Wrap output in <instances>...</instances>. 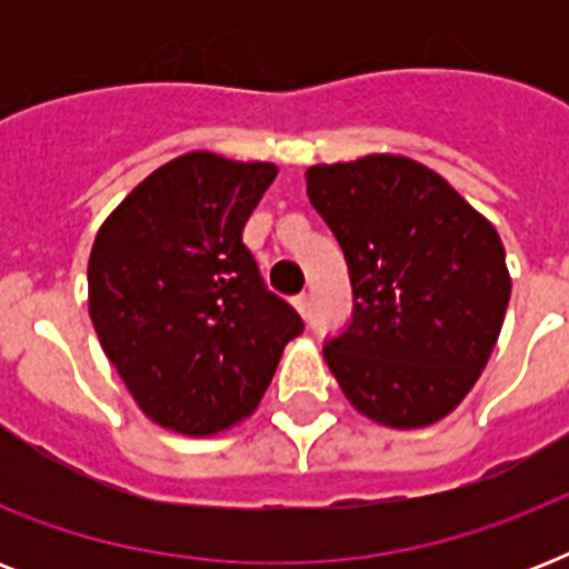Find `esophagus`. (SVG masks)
Returning a JSON list of instances; mask_svg holds the SVG:
<instances>
[{"instance_id": "34e87169", "label": "esophagus", "mask_w": 569, "mask_h": 569, "mask_svg": "<svg viewBox=\"0 0 569 569\" xmlns=\"http://www.w3.org/2000/svg\"><path fill=\"white\" fill-rule=\"evenodd\" d=\"M295 307H298V312H301L303 319H310V295H298V298H295Z\"/></svg>"}]
</instances>
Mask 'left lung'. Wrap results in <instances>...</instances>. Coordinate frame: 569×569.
Returning a JSON list of instances; mask_svg holds the SVG:
<instances>
[{
	"label": "left lung",
	"instance_id": "left-lung-1",
	"mask_svg": "<svg viewBox=\"0 0 569 569\" xmlns=\"http://www.w3.org/2000/svg\"><path fill=\"white\" fill-rule=\"evenodd\" d=\"M307 194L346 253L355 310L325 360L351 405L422 428L463 401L502 330L511 277L493 223L405 156L316 164Z\"/></svg>",
	"mask_w": 569,
	"mask_h": 569
}]
</instances>
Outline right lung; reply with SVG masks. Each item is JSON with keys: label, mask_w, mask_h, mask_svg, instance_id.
<instances>
[{"label": "right lung", "mask_w": 569, "mask_h": 569, "mask_svg": "<svg viewBox=\"0 0 569 569\" xmlns=\"http://www.w3.org/2000/svg\"><path fill=\"white\" fill-rule=\"evenodd\" d=\"M271 162L186 153L153 171L97 232L88 307L100 346L153 422L189 437L259 405L301 316L266 280L241 230Z\"/></svg>", "instance_id": "1"}]
</instances>
